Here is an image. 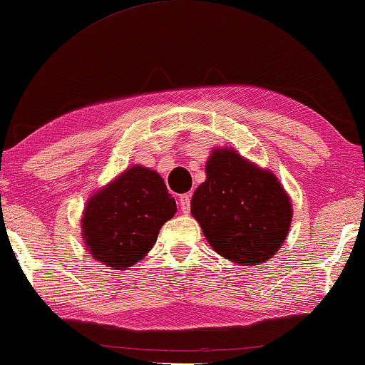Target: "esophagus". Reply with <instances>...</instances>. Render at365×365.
Segmentation results:
<instances>
[{
	"label": "esophagus",
	"mask_w": 365,
	"mask_h": 365,
	"mask_svg": "<svg viewBox=\"0 0 365 365\" xmlns=\"http://www.w3.org/2000/svg\"><path fill=\"white\" fill-rule=\"evenodd\" d=\"M192 195H180L178 196V205H180V210L183 214L190 212V207H192Z\"/></svg>",
	"instance_id": "obj_1"
}]
</instances>
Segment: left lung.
Here are the masks:
<instances>
[{
  "mask_svg": "<svg viewBox=\"0 0 365 365\" xmlns=\"http://www.w3.org/2000/svg\"><path fill=\"white\" fill-rule=\"evenodd\" d=\"M192 214L219 255L248 266L279 250L292 210L273 173L232 149H217L206 164V182L192 198Z\"/></svg>",
  "mask_w": 365,
  "mask_h": 365,
  "instance_id": "1",
  "label": "left lung"
}]
</instances>
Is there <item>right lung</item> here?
<instances>
[{"mask_svg":"<svg viewBox=\"0 0 365 365\" xmlns=\"http://www.w3.org/2000/svg\"><path fill=\"white\" fill-rule=\"evenodd\" d=\"M177 212L175 200L158 172L131 167L89 200L83 239L91 255L125 269L151 250L162 224Z\"/></svg>","mask_w":365,"mask_h":365,"instance_id":"obj_1","label":"right lung"}]
</instances>
